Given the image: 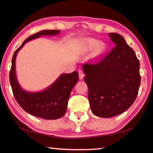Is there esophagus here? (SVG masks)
Returning a JSON list of instances; mask_svg holds the SVG:
<instances>
[{
  "mask_svg": "<svg viewBox=\"0 0 153 153\" xmlns=\"http://www.w3.org/2000/svg\"><path fill=\"white\" fill-rule=\"evenodd\" d=\"M79 79H80V80L83 79V76H84V74H83V72L81 70H79Z\"/></svg>",
  "mask_w": 153,
  "mask_h": 153,
  "instance_id": "esophagus-1",
  "label": "esophagus"
}]
</instances>
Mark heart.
Returning <instances> with one entry per match:
<instances>
[{
  "label": "heart",
  "instance_id": "1",
  "mask_svg": "<svg viewBox=\"0 0 153 153\" xmlns=\"http://www.w3.org/2000/svg\"><path fill=\"white\" fill-rule=\"evenodd\" d=\"M82 49L84 51L93 50L94 56H100L103 54L106 50V45L104 42H100L94 38H88L83 42Z\"/></svg>",
  "mask_w": 153,
  "mask_h": 153
}]
</instances>
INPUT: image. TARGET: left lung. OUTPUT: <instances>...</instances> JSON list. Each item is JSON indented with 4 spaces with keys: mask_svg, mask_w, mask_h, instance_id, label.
Instances as JSON below:
<instances>
[{
    "mask_svg": "<svg viewBox=\"0 0 153 153\" xmlns=\"http://www.w3.org/2000/svg\"><path fill=\"white\" fill-rule=\"evenodd\" d=\"M108 35L116 47L97 62L83 64L91 111L101 118L118 116L130 107L141 83L139 60L134 50L120 35Z\"/></svg>",
    "mask_w": 153,
    "mask_h": 153,
    "instance_id": "obj_1",
    "label": "left lung"
}]
</instances>
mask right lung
<instances>
[{
    "mask_svg": "<svg viewBox=\"0 0 153 153\" xmlns=\"http://www.w3.org/2000/svg\"><path fill=\"white\" fill-rule=\"evenodd\" d=\"M60 31L42 30L25 39L14 51L10 71V82L13 95L21 107L32 116L47 120L60 118L65 114L70 93L79 81L78 72L74 71L70 74H60L50 86L41 92H28L20 86L16 79L15 60L19 51L28 41L38 38L42 35H56Z\"/></svg>",
    "mask_w": 153,
    "mask_h": 153,
    "instance_id": "1",
    "label": "right lung"
}]
</instances>
